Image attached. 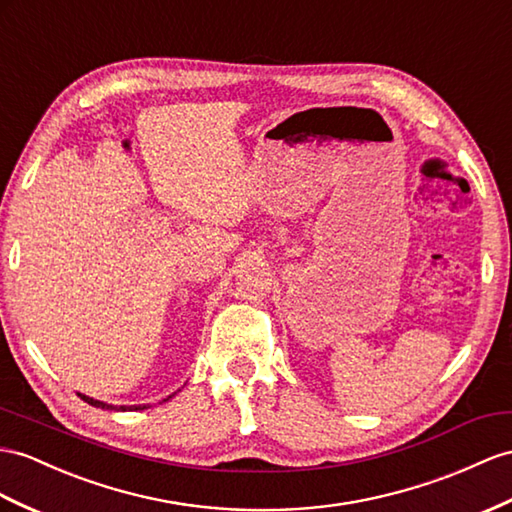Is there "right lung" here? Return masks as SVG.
I'll list each match as a JSON object with an SVG mask.
<instances>
[{
	"label": "right lung",
	"instance_id": "1",
	"mask_svg": "<svg viewBox=\"0 0 512 512\" xmlns=\"http://www.w3.org/2000/svg\"><path fill=\"white\" fill-rule=\"evenodd\" d=\"M77 396H80L84 402H88L90 406H101V409H114L112 404H106V402H99V400H93V398H88V396H82V393H77ZM121 409L125 411V406H121ZM127 409H134V411H138L140 406H127Z\"/></svg>",
	"mask_w": 512,
	"mask_h": 512
}]
</instances>
